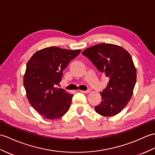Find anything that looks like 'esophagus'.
Instances as JSON below:
<instances>
[{
  "mask_svg": "<svg viewBox=\"0 0 155 155\" xmlns=\"http://www.w3.org/2000/svg\"><path fill=\"white\" fill-rule=\"evenodd\" d=\"M80 92H83V93H88V92H91V91H90V90H87V91H80Z\"/></svg>",
  "mask_w": 155,
  "mask_h": 155,
  "instance_id": "34e87169",
  "label": "esophagus"
}]
</instances>
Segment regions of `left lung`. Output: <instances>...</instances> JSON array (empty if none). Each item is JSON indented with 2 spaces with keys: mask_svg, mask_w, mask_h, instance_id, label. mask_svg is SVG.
<instances>
[{
  "mask_svg": "<svg viewBox=\"0 0 155 155\" xmlns=\"http://www.w3.org/2000/svg\"><path fill=\"white\" fill-rule=\"evenodd\" d=\"M82 54L109 79L107 87L100 92L102 101L94 107L95 111L106 117L117 115L130 100L136 82V69L130 54L111 44L92 46Z\"/></svg>",
  "mask_w": 155,
  "mask_h": 155,
  "instance_id": "8db88e82",
  "label": "left lung"
}]
</instances>
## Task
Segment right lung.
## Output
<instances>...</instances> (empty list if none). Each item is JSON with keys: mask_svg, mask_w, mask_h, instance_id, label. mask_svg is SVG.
I'll use <instances>...</instances> for the list:
<instances>
[{"mask_svg": "<svg viewBox=\"0 0 155 155\" xmlns=\"http://www.w3.org/2000/svg\"><path fill=\"white\" fill-rule=\"evenodd\" d=\"M81 51L50 47L35 52L27 63L24 76L27 98L44 117L56 120L69 110L73 94L57 86L63 70Z\"/></svg>", "mask_w": 155, "mask_h": 155, "instance_id": "1", "label": "right lung"}]
</instances>
